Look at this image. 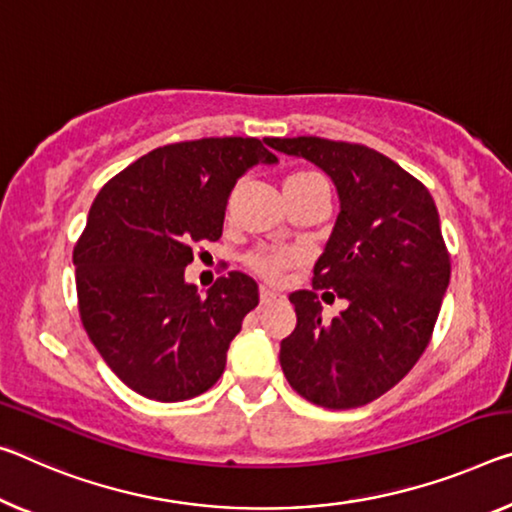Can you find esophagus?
<instances>
[{
    "instance_id": "esophagus-1",
    "label": "esophagus",
    "mask_w": 512,
    "mask_h": 512,
    "mask_svg": "<svg viewBox=\"0 0 512 512\" xmlns=\"http://www.w3.org/2000/svg\"><path fill=\"white\" fill-rule=\"evenodd\" d=\"M282 300H285V294H280V291H273V289H269V287L259 289V303H262V305L282 303Z\"/></svg>"
}]
</instances>
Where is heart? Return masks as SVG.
<instances>
[{
  "label": "heart",
  "instance_id": "heart-1",
  "mask_svg": "<svg viewBox=\"0 0 512 512\" xmlns=\"http://www.w3.org/2000/svg\"><path fill=\"white\" fill-rule=\"evenodd\" d=\"M314 180H321L319 173H296L291 175L285 182V186H296V184H310ZM296 253L291 250H255L246 257V264L250 271L262 275L264 280H278L280 273L289 269V266L296 264Z\"/></svg>",
  "mask_w": 512,
  "mask_h": 512
}]
</instances>
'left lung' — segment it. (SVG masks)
I'll return each instance as SVG.
<instances>
[{
    "mask_svg": "<svg viewBox=\"0 0 512 512\" xmlns=\"http://www.w3.org/2000/svg\"><path fill=\"white\" fill-rule=\"evenodd\" d=\"M266 143L326 170L342 202L312 291L289 296L296 328L280 344L282 371L314 405L360 408L399 383L433 337L451 278L437 207L417 177L367 145L319 136ZM316 288L349 300L330 324Z\"/></svg>",
    "mask_w": 512,
    "mask_h": 512,
    "instance_id": "8db88e82",
    "label": "left lung"
}]
</instances>
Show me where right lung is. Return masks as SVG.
<instances>
[{"instance_id": "right-lung-1", "label": "right lung", "mask_w": 512, "mask_h": 512, "mask_svg": "<svg viewBox=\"0 0 512 512\" xmlns=\"http://www.w3.org/2000/svg\"><path fill=\"white\" fill-rule=\"evenodd\" d=\"M271 139H200L157 148L97 193L77 239L81 323L109 369L145 399L175 403L207 392L230 342L259 303L239 271L207 296L184 282L193 246L223 234L239 177L273 164Z\"/></svg>"}]
</instances>
